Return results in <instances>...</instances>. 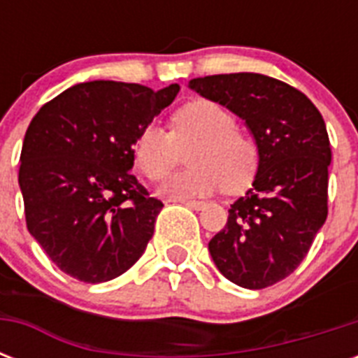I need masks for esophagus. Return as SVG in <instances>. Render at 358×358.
<instances>
[{
  "mask_svg": "<svg viewBox=\"0 0 358 358\" xmlns=\"http://www.w3.org/2000/svg\"><path fill=\"white\" fill-rule=\"evenodd\" d=\"M174 202H182L187 208H193V210H201L204 208V202L202 201H189V199H174Z\"/></svg>",
  "mask_w": 358,
  "mask_h": 358,
  "instance_id": "1",
  "label": "esophagus"
}]
</instances>
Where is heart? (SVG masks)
Listing matches in <instances>:
<instances>
[{
    "label": "heart",
    "instance_id": "heart-1",
    "mask_svg": "<svg viewBox=\"0 0 358 358\" xmlns=\"http://www.w3.org/2000/svg\"><path fill=\"white\" fill-rule=\"evenodd\" d=\"M173 131L152 122L141 129L134 145L135 165L146 178L163 180L187 152L191 167L173 174L159 187L171 201L208 196L227 187L243 189L255 178L260 148L245 131L236 129V117L212 100L185 103L173 115Z\"/></svg>",
    "mask_w": 358,
    "mask_h": 358
}]
</instances>
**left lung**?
Wrapping results in <instances>:
<instances>
[{
    "instance_id": "left-lung-1",
    "label": "left lung",
    "mask_w": 358,
    "mask_h": 358,
    "mask_svg": "<svg viewBox=\"0 0 358 358\" xmlns=\"http://www.w3.org/2000/svg\"><path fill=\"white\" fill-rule=\"evenodd\" d=\"M189 87L229 108L260 148L255 182L208 243L230 282L262 289L297 269L327 219L331 145L322 113L295 87L264 74L195 78Z\"/></svg>"
}]
</instances>
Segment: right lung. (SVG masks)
<instances>
[{
    "mask_svg": "<svg viewBox=\"0 0 358 358\" xmlns=\"http://www.w3.org/2000/svg\"><path fill=\"white\" fill-rule=\"evenodd\" d=\"M180 87L87 81L33 117L20 156L25 223L48 258L81 282L126 273L145 252L162 201L128 173L141 129Z\"/></svg>",
    "mask_w": 358,
    "mask_h": 358,
    "instance_id": "right-lung-1",
    "label": "right lung"
}]
</instances>
